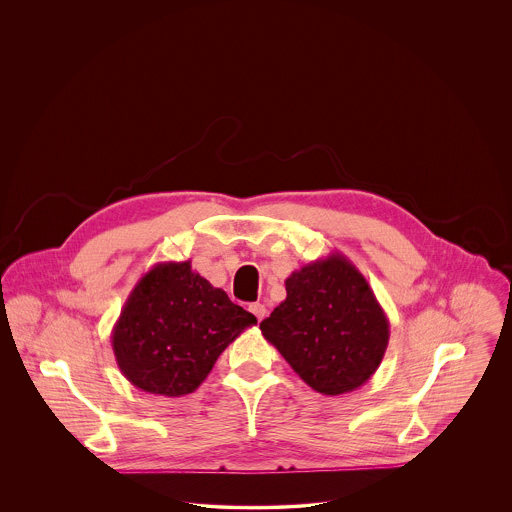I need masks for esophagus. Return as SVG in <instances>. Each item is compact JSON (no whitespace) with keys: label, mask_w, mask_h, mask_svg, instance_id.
<instances>
[{"label":"esophagus","mask_w":512,"mask_h":512,"mask_svg":"<svg viewBox=\"0 0 512 512\" xmlns=\"http://www.w3.org/2000/svg\"><path fill=\"white\" fill-rule=\"evenodd\" d=\"M249 310L255 314V318L261 322L263 318H265V314H267V308H265V304H261V302H253V304H249Z\"/></svg>","instance_id":"34e87169"}]
</instances>
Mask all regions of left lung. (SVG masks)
Listing matches in <instances>:
<instances>
[{
    "label": "left lung",
    "mask_w": 512,
    "mask_h": 512,
    "mask_svg": "<svg viewBox=\"0 0 512 512\" xmlns=\"http://www.w3.org/2000/svg\"><path fill=\"white\" fill-rule=\"evenodd\" d=\"M286 298L261 322L294 373L316 393L338 397L365 385L389 345V318L359 269L330 253L294 271Z\"/></svg>",
    "instance_id": "obj_1"
}]
</instances>
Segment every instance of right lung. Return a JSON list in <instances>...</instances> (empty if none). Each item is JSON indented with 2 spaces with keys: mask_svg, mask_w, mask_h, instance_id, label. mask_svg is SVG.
I'll list each match as a JSON object with an SVG mask.
<instances>
[{
  "mask_svg": "<svg viewBox=\"0 0 512 512\" xmlns=\"http://www.w3.org/2000/svg\"><path fill=\"white\" fill-rule=\"evenodd\" d=\"M257 318L192 271L157 263L127 296L112 332L115 361L137 389L182 397L210 375L222 351Z\"/></svg>",
  "mask_w": 512,
  "mask_h": 512,
  "instance_id": "1",
  "label": "right lung"
}]
</instances>
